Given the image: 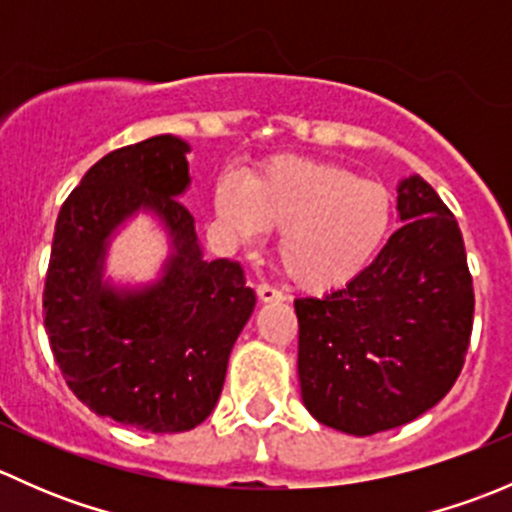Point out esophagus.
<instances>
[{
  "label": "esophagus",
  "mask_w": 512,
  "mask_h": 512,
  "mask_svg": "<svg viewBox=\"0 0 512 512\" xmlns=\"http://www.w3.org/2000/svg\"><path fill=\"white\" fill-rule=\"evenodd\" d=\"M257 297H260V302H282L285 294L272 285H257Z\"/></svg>",
  "instance_id": "34e87169"
}]
</instances>
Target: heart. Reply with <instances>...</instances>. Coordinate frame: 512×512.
Wrapping results in <instances>:
<instances>
[{
	"instance_id": "1",
	"label": "heart",
	"mask_w": 512,
	"mask_h": 512,
	"mask_svg": "<svg viewBox=\"0 0 512 512\" xmlns=\"http://www.w3.org/2000/svg\"><path fill=\"white\" fill-rule=\"evenodd\" d=\"M218 218L242 240L277 235V262L299 289L334 292L359 280L394 227V198L376 180L319 160L277 158L245 188L220 180Z\"/></svg>"
}]
</instances>
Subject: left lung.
I'll list each match as a JSON object with an SVG mask.
<instances>
[{"mask_svg": "<svg viewBox=\"0 0 512 512\" xmlns=\"http://www.w3.org/2000/svg\"><path fill=\"white\" fill-rule=\"evenodd\" d=\"M396 210L404 225L359 280L294 299L304 406L352 436L433 409L471 342L476 297L456 218L421 175L401 180Z\"/></svg>", "mask_w": 512, "mask_h": 512, "instance_id": "1", "label": "left lung"}]
</instances>
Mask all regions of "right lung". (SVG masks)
<instances>
[{"mask_svg":"<svg viewBox=\"0 0 512 512\" xmlns=\"http://www.w3.org/2000/svg\"><path fill=\"white\" fill-rule=\"evenodd\" d=\"M188 143L118 148L61 205L44 282V327L66 384L98 416L148 433L190 431L213 414L227 359L255 309L240 262L203 260L188 188ZM138 209L169 227L174 255L146 290L102 282L110 232Z\"/></svg>","mask_w":512,"mask_h":512,"instance_id":"right-lung-1","label":"right lung"}]
</instances>
